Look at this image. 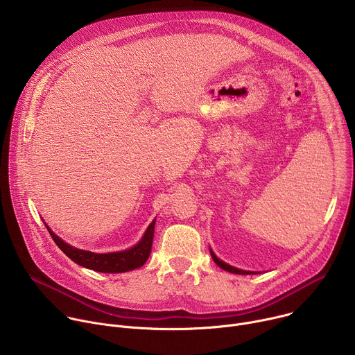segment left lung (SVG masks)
Masks as SVG:
<instances>
[{
  "label": "left lung",
  "instance_id": "8db88e82",
  "mask_svg": "<svg viewBox=\"0 0 355 355\" xmlns=\"http://www.w3.org/2000/svg\"><path fill=\"white\" fill-rule=\"evenodd\" d=\"M211 256H212V259H214V261L222 268V270H225V271H227V272H232V274H239V275H248V274H256V272H252V271H244V270H240V268H236V267H232V266H229V264H226L225 261H222L220 259H218L216 256H215V252L212 251V248H211Z\"/></svg>",
  "mask_w": 355,
  "mask_h": 355
}]
</instances>
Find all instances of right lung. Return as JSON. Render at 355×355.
<instances>
[{
  "instance_id": "right-lung-1",
  "label": "right lung",
  "mask_w": 355,
  "mask_h": 355,
  "mask_svg": "<svg viewBox=\"0 0 355 355\" xmlns=\"http://www.w3.org/2000/svg\"><path fill=\"white\" fill-rule=\"evenodd\" d=\"M155 225L156 219H153L146 229L144 234L136 243L133 247L122 250V251H114V252H92L88 250L76 248L70 244H67L64 240H62L58 234H55L46 223V229L49 230L50 236L55 240L58 247L64 252V254L74 261L76 264L85 267L92 271L105 272V274H118V272H128L136 268H140L148 259L151 244H153V236H155Z\"/></svg>"
}]
</instances>
